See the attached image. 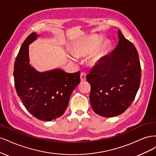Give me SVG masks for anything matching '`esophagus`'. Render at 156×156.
<instances>
[{
  "mask_svg": "<svg viewBox=\"0 0 156 156\" xmlns=\"http://www.w3.org/2000/svg\"><path fill=\"white\" fill-rule=\"evenodd\" d=\"M80 79H81L82 82H84L86 80V74L85 73H81L80 74Z\"/></svg>",
  "mask_w": 156,
  "mask_h": 156,
  "instance_id": "obj_1",
  "label": "esophagus"
}]
</instances>
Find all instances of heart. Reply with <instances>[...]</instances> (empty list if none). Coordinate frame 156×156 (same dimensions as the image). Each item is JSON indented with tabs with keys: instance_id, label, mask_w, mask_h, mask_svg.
<instances>
[{
	"instance_id": "obj_1",
	"label": "heart",
	"mask_w": 156,
	"mask_h": 156,
	"mask_svg": "<svg viewBox=\"0 0 156 156\" xmlns=\"http://www.w3.org/2000/svg\"><path fill=\"white\" fill-rule=\"evenodd\" d=\"M101 40V37L99 36L85 39L73 45V54L76 57L85 56L89 54L87 63L91 67L96 66L101 63L106 56L109 46L108 41H104L99 45Z\"/></svg>"
}]
</instances>
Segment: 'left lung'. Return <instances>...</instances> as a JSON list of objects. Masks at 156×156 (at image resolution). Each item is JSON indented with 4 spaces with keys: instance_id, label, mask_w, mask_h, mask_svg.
Here are the masks:
<instances>
[{
    "instance_id": "1",
    "label": "left lung",
    "mask_w": 156,
    "mask_h": 156,
    "mask_svg": "<svg viewBox=\"0 0 156 156\" xmlns=\"http://www.w3.org/2000/svg\"><path fill=\"white\" fill-rule=\"evenodd\" d=\"M118 36L117 47L86 76L91 85V107L104 117L117 116L128 109L135 99L141 78L136 48L120 30Z\"/></svg>"
}]
</instances>
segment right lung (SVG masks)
<instances>
[{"instance_id":"1","label":"right lung","mask_w":156,"mask_h":156,"mask_svg":"<svg viewBox=\"0 0 156 156\" xmlns=\"http://www.w3.org/2000/svg\"><path fill=\"white\" fill-rule=\"evenodd\" d=\"M38 36L32 33L21 45L14 64L15 87L30 113L39 120L51 121L65 113L72 92L80 82V72L55 69L40 73L32 67L28 46Z\"/></svg>"}]
</instances>
